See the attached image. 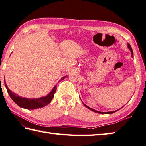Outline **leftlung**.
Wrapping results in <instances>:
<instances>
[{"label": "left lung", "mask_w": 146, "mask_h": 146, "mask_svg": "<svg viewBox=\"0 0 146 146\" xmlns=\"http://www.w3.org/2000/svg\"><path fill=\"white\" fill-rule=\"evenodd\" d=\"M128 48H129V49H130V50L131 51V53H132V57L133 58V50H132V47H131L130 45L129 44H128ZM84 106H85V107H87V108H88V109L90 110L91 111H94V112L97 113H100V114H113V113H115L116 111H110V112H100V111L94 110V109H92V108H90V107L87 106L86 104H85L84 103ZM123 108V107H121V108Z\"/></svg>", "instance_id": "1"}]
</instances>
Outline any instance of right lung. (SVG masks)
<instances>
[{
    "label": "right lung",
    "mask_w": 146,
    "mask_h": 146,
    "mask_svg": "<svg viewBox=\"0 0 146 146\" xmlns=\"http://www.w3.org/2000/svg\"><path fill=\"white\" fill-rule=\"evenodd\" d=\"M66 76L62 77L61 79V80H64ZM4 84L9 95L11 97V98L13 100V101L16 104H18L19 107L27 110L37 109V108L44 107L45 106L47 105L48 103H50V101H52V99L54 98V94H55L56 90L57 89V86L56 85L53 88L52 91L46 96L42 97V98L37 99H28L22 98V97H20L18 95H17L16 94L13 92L10 89H9V88L6 85V83H5V81L4 82Z\"/></svg>",
    "instance_id": "1"
}]
</instances>
